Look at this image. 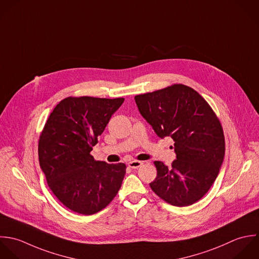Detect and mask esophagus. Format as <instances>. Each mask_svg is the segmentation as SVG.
Segmentation results:
<instances>
[{"label":"esophagus","mask_w":259,"mask_h":259,"mask_svg":"<svg viewBox=\"0 0 259 259\" xmlns=\"http://www.w3.org/2000/svg\"><path fill=\"white\" fill-rule=\"evenodd\" d=\"M142 164H143V162H142V161H139V160H132V161H129V162H128V165H129V167H131V168H138V167H140Z\"/></svg>","instance_id":"34e87169"}]
</instances>
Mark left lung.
<instances>
[{
    "label": "left lung",
    "mask_w": 259,
    "mask_h": 259,
    "mask_svg": "<svg viewBox=\"0 0 259 259\" xmlns=\"http://www.w3.org/2000/svg\"><path fill=\"white\" fill-rule=\"evenodd\" d=\"M140 114L160 137H171L177 159L157 169L151 190L166 203L187 207L201 200L214 184L225 155L222 125L194 89L176 83L135 96Z\"/></svg>",
    "instance_id": "left-lung-1"
}]
</instances>
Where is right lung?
I'll return each instance as SVG.
<instances>
[{
    "label": "right lung",
    "instance_id": "1",
    "mask_svg": "<svg viewBox=\"0 0 259 259\" xmlns=\"http://www.w3.org/2000/svg\"><path fill=\"white\" fill-rule=\"evenodd\" d=\"M123 102V98L67 97L53 109L40 134L39 163L48 187L75 213L100 212L121 188L126 165L97 161L91 151Z\"/></svg>",
    "mask_w": 259,
    "mask_h": 259
}]
</instances>
